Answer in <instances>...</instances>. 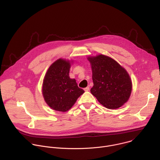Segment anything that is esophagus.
Instances as JSON below:
<instances>
[{
  "instance_id": "1",
  "label": "esophagus",
  "mask_w": 160,
  "mask_h": 160,
  "mask_svg": "<svg viewBox=\"0 0 160 160\" xmlns=\"http://www.w3.org/2000/svg\"><path fill=\"white\" fill-rule=\"evenodd\" d=\"M84 90L85 91V92H87V91L89 90V87H87L84 88Z\"/></svg>"
}]
</instances>
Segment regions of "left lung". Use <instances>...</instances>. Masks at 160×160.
<instances>
[{"mask_svg": "<svg viewBox=\"0 0 160 160\" xmlns=\"http://www.w3.org/2000/svg\"><path fill=\"white\" fill-rule=\"evenodd\" d=\"M94 86L90 92L106 108L117 109L129 99L132 81L124 68L113 59L102 54L88 57Z\"/></svg>", "mask_w": 160, "mask_h": 160, "instance_id": "8db88e82", "label": "left lung"}]
</instances>
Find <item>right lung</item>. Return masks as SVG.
Listing matches in <instances>:
<instances>
[{"mask_svg": "<svg viewBox=\"0 0 160 160\" xmlns=\"http://www.w3.org/2000/svg\"><path fill=\"white\" fill-rule=\"evenodd\" d=\"M70 67L69 61L59 59L50 66L44 77L42 86L44 100L56 111H68L84 93V90L78 87L75 79L70 78Z\"/></svg>", "mask_w": 160, "mask_h": 160, "instance_id": "right-lung-1", "label": "right lung"}]
</instances>
